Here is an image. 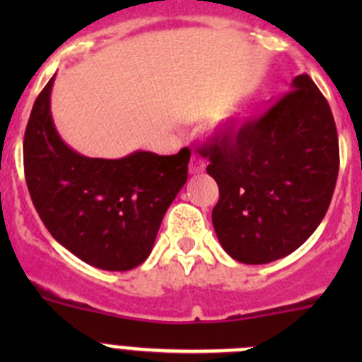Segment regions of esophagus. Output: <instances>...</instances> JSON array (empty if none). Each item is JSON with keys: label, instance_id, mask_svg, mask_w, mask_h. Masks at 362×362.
<instances>
[{"label": "esophagus", "instance_id": "34e87169", "mask_svg": "<svg viewBox=\"0 0 362 362\" xmlns=\"http://www.w3.org/2000/svg\"><path fill=\"white\" fill-rule=\"evenodd\" d=\"M203 170H204V160L202 158H198V156H192L191 163H189V173L198 175L202 173Z\"/></svg>", "mask_w": 362, "mask_h": 362}]
</instances>
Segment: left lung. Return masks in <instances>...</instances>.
Listing matches in <instances>:
<instances>
[{"label": "left lung", "instance_id": "1", "mask_svg": "<svg viewBox=\"0 0 362 362\" xmlns=\"http://www.w3.org/2000/svg\"><path fill=\"white\" fill-rule=\"evenodd\" d=\"M202 156L218 185L211 222L222 249L266 264L299 249L322 222L338 178L337 124L303 73L269 110L215 134Z\"/></svg>", "mask_w": 362, "mask_h": 362}]
</instances>
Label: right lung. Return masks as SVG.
Returning a JSON list of instances; mask_svg holds the SVG:
<instances>
[{"label": "right lung", "mask_w": 362, "mask_h": 362, "mask_svg": "<svg viewBox=\"0 0 362 362\" xmlns=\"http://www.w3.org/2000/svg\"><path fill=\"white\" fill-rule=\"evenodd\" d=\"M49 80L24 134V173L33 204L50 235L76 257L127 272L151 255L164 214L187 182L191 151L122 159L86 158L69 148L50 113Z\"/></svg>", "instance_id": "add662e5"}]
</instances>
